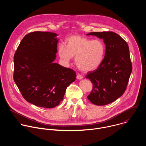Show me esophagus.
Listing matches in <instances>:
<instances>
[{
  "mask_svg": "<svg viewBox=\"0 0 146 146\" xmlns=\"http://www.w3.org/2000/svg\"><path fill=\"white\" fill-rule=\"evenodd\" d=\"M82 78H83V76H82L80 74H77V79L80 80V79H82Z\"/></svg>",
  "mask_w": 146,
  "mask_h": 146,
  "instance_id": "obj_1",
  "label": "esophagus"
}]
</instances>
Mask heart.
Returning a JSON list of instances; mask_svg holds the SVG:
<instances>
[{"instance_id":"b5f03b06","label":"heart","mask_w":146,"mask_h":146,"mask_svg":"<svg viewBox=\"0 0 146 146\" xmlns=\"http://www.w3.org/2000/svg\"><path fill=\"white\" fill-rule=\"evenodd\" d=\"M105 51L102 41L91 40L81 36H72L67 38L66 47L60 45L58 48L60 58L66 62L75 57L77 68L83 72L96 69L101 64Z\"/></svg>"}]
</instances>
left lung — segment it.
<instances>
[{
	"label": "left lung",
	"instance_id": "8db88e82",
	"mask_svg": "<svg viewBox=\"0 0 146 146\" xmlns=\"http://www.w3.org/2000/svg\"><path fill=\"white\" fill-rule=\"evenodd\" d=\"M87 35L103 38L106 45L105 58L100 65L86 76L93 84L87 98L95 105H106L121 96L127 89L132 70L129 47L113 32H91Z\"/></svg>",
	"mask_w": 146,
	"mask_h": 146
}]
</instances>
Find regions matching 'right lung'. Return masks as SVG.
I'll list each match as a JSON object with an SVG mask.
<instances>
[{
    "label": "right lung",
    "mask_w": 146,
    "mask_h": 146,
    "mask_svg": "<svg viewBox=\"0 0 146 146\" xmlns=\"http://www.w3.org/2000/svg\"><path fill=\"white\" fill-rule=\"evenodd\" d=\"M57 35L36 31L27 34L14 56L13 78L23 98L40 108H53L63 100L76 72L54 63Z\"/></svg>",
    "instance_id": "obj_1"
}]
</instances>
